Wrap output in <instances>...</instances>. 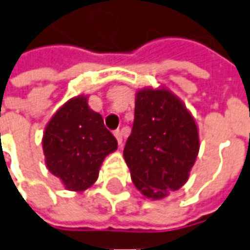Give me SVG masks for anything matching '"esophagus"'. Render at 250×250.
Here are the masks:
<instances>
[{
	"label": "esophagus",
	"mask_w": 250,
	"mask_h": 250,
	"mask_svg": "<svg viewBox=\"0 0 250 250\" xmlns=\"http://www.w3.org/2000/svg\"><path fill=\"white\" fill-rule=\"evenodd\" d=\"M114 136H115V139H117L118 146H122V132L121 130H115Z\"/></svg>",
	"instance_id": "1"
}]
</instances>
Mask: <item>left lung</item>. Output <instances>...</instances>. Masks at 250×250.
<instances>
[{
  "label": "left lung",
  "mask_w": 250,
  "mask_h": 250,
  "mask_svg": "<svg viewBox=\"0 0 250 250\" xmlns=\"http://www.w3.org/2000/svg\"><path fill=\"white\" fill-rule=\"evenodd\" d=\"M135 96V121L124 159L140 193L162 200L187 184L200 149L199 128L167 87H144Z\"/></svg>",
  "instance_id": "1"
}]
</instances>
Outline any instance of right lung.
Here are the masks:
<instances>
[{"instance_id": "obj_1", "label": "right lung", "mask_w": 250, "mask_h": 250, "mask_svg": "<svg viewBox=\"0 0 250 250\" xmlns=\"http://www.w3.org/2000/svg\"><path fill=\"white\" fill-rule=\"evenodd\" d=\"M46 167L65 189L83 192L98 180L117 140L103 124L102 115L88 106V95L70 98L47 122L42 137Z\"/></svg>"}]
</instances>
